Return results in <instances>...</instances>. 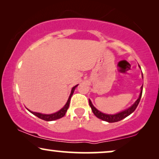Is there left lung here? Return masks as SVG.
Masks as SVG:
<instances>
[{"label":"left lung","instance_id":"8db88e82","mask_svg":"<svg viewBox=\"0 0 159 159\" xmlns=\"http://www.w3.org/2000/svg\"><path fill=\"white\" fill-rule=\"evenodd\" d=\"M142 94H143V86L141 87V92H140V94H139V98L137 99V101L135 102L134 104H133L130 107H129L128 109L125 110V111H123L118 113L114 114V115H111V114H105V113H102V112L98 111V110H97L96 107L92 105V102H91L90 99H89V105L91 108L92 110L93 113H94L97 118L102 120H105V121H107L109 123H113V122L119 121V120L124 119V118L127 117L128 116H129L130 114H132L133 112L135 111V109L137 108V105L139 104V101H140Z\"/></svg>","mask_w":159,"mask_h":159}]
</instances>
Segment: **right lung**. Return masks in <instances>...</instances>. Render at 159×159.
<instances>
[{"mask_svg":"<svg viewBox=\"0 0 159 159\" xmlns=\"http://www.w3.org/2000/svg\"><path fill=\"white\" fill-rule=\"evenodd\" d=\"M77 86H78V85H76L72 88L71 93H70V97H69L68 99H67V102H66V104L65 105V106L63 107L62 109L60 110V111L57 112H56V113H52V114H42L40 113H36V112H33V111H30V110H28V109L27 110H28V111L30 112L31 113H33V115H35V116H37V117H39V118H41V119H42V120H46V121H51V120H54L59 119V118H62L63 116L65 115V113H66L67 109H68L70 102V98H71L72 95H73V94L74 91H75V89L77 87Z\"/></svg>","mask_w":159,"mask_h":159,"instance_id":"obj_1","label":"right lung"}]
</instances>
